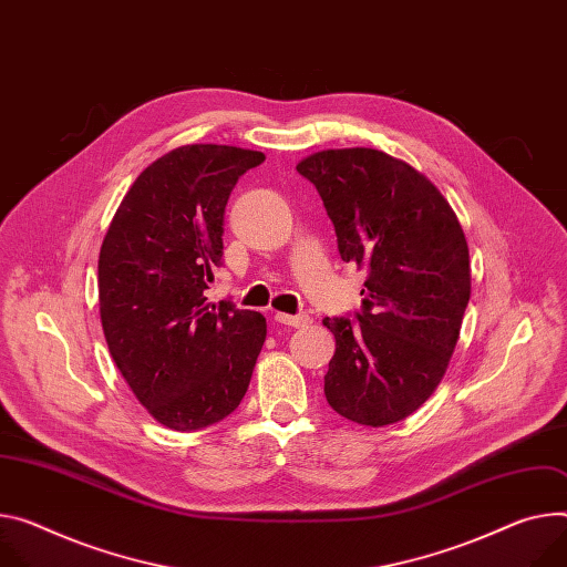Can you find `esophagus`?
Returning a JSON list of instances; mask_svg holds the SVG:
<instances>
[{"label":"esophagus","instance_id":"34e87169","mask_svg":"<svg viewBox=\"0 0 567 567\" xmlns=\"http://www.w3.org/2000/svg\"><path fill=\"white\" fill-rule=\"evenodd\" d=\"M276 321L282 323V326H289V328H302V326L310 323V317H307V315H285V312H278Z\"/></svg>","mask_w":567,"mask_h":567}]
</instances>
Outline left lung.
<instances>
[{"label": "left lung", "instance_id": "8db88e82", "mask_svg": "<svg viewBox=\"0 0 567 567\" xmlns=\"http://www.w3.org/2000/svg\"><path fill=\"white\" fill-rule=\"evenodd\" d=\"M296 169L321 194L341 260L369 274L360 326L323 319L337 341L326 398L352 423H398L447 371L471 300L466 235L443 194L384 151L328 148Z\"/></svg>", "mask_w": 567, "mask_h": 567}]
</instances>
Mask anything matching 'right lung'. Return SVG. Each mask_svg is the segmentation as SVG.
<instances>
[{
	"instance_id": "1",
	"label": "right lung",
	"mask_w": 567,
	"mask_h": 567,
	"mask_svg": "<svg viewBox=\"0 0 567 567\" xmlns=\"http://www.w3.org/2000/svg\"><path fill=\"white\" fill-rule=\"evenodd\" d=\"M265 153L178 146L131 185L99 252V315L135 398L161 425L194 432L241 402L267 339L260 312L205 289L224 257V213Z\"/></svg>"
}]
</instances>
